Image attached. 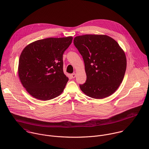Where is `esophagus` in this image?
Masks as SVG:
<instances>
[{"label": "esophagus", "mask_w": 149, "mask_h": 149, "mask_svg": "<svg viewBox=\"0 0 149 149\" xmlns=\"http://www.w3.org/2000/svg\"><path fill=\"white\" fill-rule=\"evenodd\" d=\"M71 77H72V78H75V77H76V74H75V73L72 74L71 75Z\"/></svg>", "instance_id": "obj_1"}]
</instances>
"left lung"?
I'll use <instances>...</instances> for the list:
<instances>
[{
  "instance_id": "obj_1",
  "label": "left lung",
  "mask_w": 149,
  "mask_h": 149,
  "mask_svg": "<svg viewBox=\"0 0 149 149\" xmlns=\"http://www.w3.org/2000/svg\"><path fill=\"white\" fill-rule=\"evenodd\" d=\"M74 44L85 63L86 81L80 85L87 96L101 99L113 94L124 79L127 68L124 51L106 35L77 36Z\"/></svg>"
}]
</instances>
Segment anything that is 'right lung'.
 Instances as JSON below:
<instances>
[{
  "instance_id": "obj_1",
  "label": "right lung",
  "mask_w": 149,
  "mask_h": 149,
  "mask_svg": "<svg viewBox=\"0 0 149 149\" xmlns=\"http://www.w3.org/2000/svg\"><path fill=\"white\" fill-rule=\"evenodd\" d=\"M72 36L49 38L28 45L19 59L20 81L32 97L49 100L62 93L68 81L63 72V55Z\"/></svg>"
}]
</instances>
